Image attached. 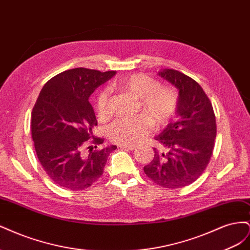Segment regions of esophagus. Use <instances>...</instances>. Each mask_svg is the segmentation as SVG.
Segmentation results:
<instances>
[{
	"instance_id": "34e87169",
	"label": "esophagus",
	"mask_w": 250,
	"mask_h": 250,
	"mask_svg": "<svg viewBox=\"0 0 250 250\" xmlns=\"http://www.w3.org/2000/svg\"><path fill=\"white\" fill-rule=\"evenodd\" d=\"M120 148H123V149H128V150H134L135 146L133 145H119Z\"/></svg>"
}]
</instances>
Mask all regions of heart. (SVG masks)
<instances>
[{
  "label": "heart",
  "instance_id": "obj_1",
  "mask_svg": "<svg viewBox=\"0 0 250 250\" xmlns=\"http://www.w3.org/2000/svg\"><path fill=\"white\" fill-rule=\"evenodd\" d=\"M111 88L120 90L139 100V110L143 115L118 119L107 128L108 139L121 145H132L141 142L151 129V123L161 128L167 125L177 110L178 99L175 90L160 86L155 79L144 74H132L111 83ZM97 115L101 120L110 116L109 92L101 89L95 101Z\"/></svg>",
  "mask_w": 250,
  "mask_h": 250
}]
</instances>
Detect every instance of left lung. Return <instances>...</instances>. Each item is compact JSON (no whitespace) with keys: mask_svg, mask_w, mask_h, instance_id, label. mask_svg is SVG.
<instances>
[{"mask_svg":"<svg viewBox=\"0 0 250 250\" xmlns=\"http://www.w3.org/2000/svg\"><path fill=\"white\" fill-rule=\"evenodd\" d=\"M158 75L179 90L178 119L155 137L162 150L153 148V160L144 172L156 185L174 190L191 185L206 170L215 145L216 117L208 97L194 79L172 69Z\"/></svg>","mask_w":250,"mask_h":250,"instance_id":"1","label":"left lung"}]
</instances>
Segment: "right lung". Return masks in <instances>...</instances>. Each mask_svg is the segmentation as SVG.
<instances>
[{
	"label": "right lung",
	"instance_id": "right-lung-1",
	"mask_svg": "<svg viewBox=\"0 0 250 250\" xmlns=\"http://www.w3.org/2000/svg\"><path fill=\"white\" fill-rule=\"evenodd\" d=\"M115 75L77 67L56 75L41 90L31 113L32 140L43 170L57 186L73 191L90 187L117 149L102 146L104 140L93 135L98 122L88 101Z\"/></svg>",
	"mask_w": 250,
	"mask_h": 250
}]
</instances>
